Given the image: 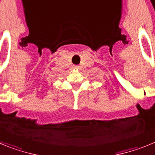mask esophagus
Segmentation results:
<instances>
[{"mask_svg":"<svg viewBox=\"0 0 155 155\" xmlns=\"http://www.w3.org/2000/svg\"><path fill=\"white\" fill-rule=\"evenodd\" d=\"M74 69H79V66H76H76H74Z\"/></svg>","mask_w":155,"mask_h":155,"instance_id":"34e87169","label":"esophagus"}]
</instances>
